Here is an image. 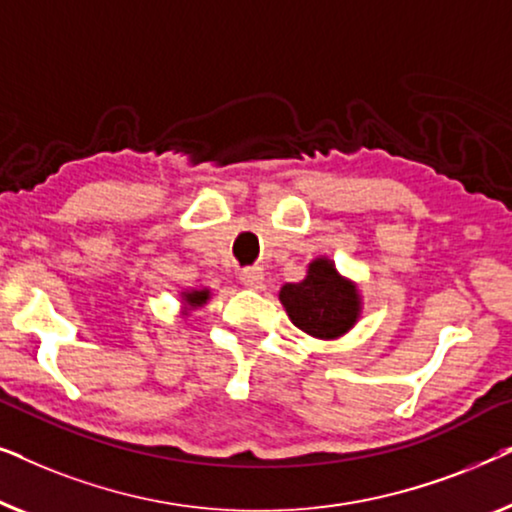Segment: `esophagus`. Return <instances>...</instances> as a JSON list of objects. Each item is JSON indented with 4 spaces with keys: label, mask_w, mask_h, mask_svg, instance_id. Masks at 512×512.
Returning <instances> with one entry per match:
<instances>
[{
    "label": "esophagus",
    "mask_w": 512,
    "mask_h": 512,
    "mask_svg": "<svg viewBox=\"0 0 512 512\" xmlns=\"http://www.w3.org/2000/svg\"><path fill=\"white\" fill-rule=\"evenodd\" d=\"M240 279L244 286H249V289H261L265 282V272H263V268H258V265H251V268L242 270Z\"/></svg>",
    "instance_id": "obj_1"
}]
</instances>
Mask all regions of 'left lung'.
Here are the masks:
<instances>
[{
  "label": "left lung",
  "instance_id": "left-lung-1",
  "mask_svg": "<svg viewBox=\"0 0 512 512\" xmlns=\"http://www.w3.org/2000/svg\"><path fill=\"white\" fill-rule=\"evenodd\" d=\"M279 303L300 331L317 340H338L361 317V293L352 279L342 277L331 258L319 256L307 275L279 289Z\"/></svg>",
  "mask_w": 512,
  "mask_h": 512
}]
</instances>
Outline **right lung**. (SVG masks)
Listing matches in <instances>:
<instances>
[{
	"instance_id": "add662e5",
	"label": "right lung",
	"mask_w": 512,
	"mask_h": 512,
	"mask_svg": "<svg viewBox=\"0 0 512 512\" xmlns=\"http://www.w3.org/2000/svg\"><path fill=\"white\" fill-rule=\"evenodd\" d=\"M212 298V291L209 289H186V291H181V314H184V317H188V314H191L193 310H198V307H202V305H207V300Z\"/></svg>"
}]
</instances>
